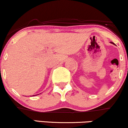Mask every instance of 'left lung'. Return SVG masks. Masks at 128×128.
Wrapping results in <instances>:
<instances>
[{"mask_svg": "<svg viewBox=\"0 0 128 128\" xmlns=\"http://www.w3.org/2000/svg\"><path fill=\"white\" fill-rule=\"evenodd\" d=\"M112 44H114V43H113V42H112Z\"/></svg>", "mask_w": 128, "mask_h": 128, "instance_id": "8db88e82", "label": "left lung"}]
</instances>
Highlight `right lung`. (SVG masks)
<instances>
[{
    "label": "right lung",
    "mask_w": 128,
    "mask_h": 128,
    "mask_svg": "<svg viewBox=\"0 0 128 128\" xmlns=\"http://www.w3.org/2000/svg\"><path fill=\"white\" fill-rule=\"evenodd\" d=\"M36 95H37V94H35V95H33V96H36Z\"/></svg>",
    "instance_id": "obj_1"
}]
</instances>
